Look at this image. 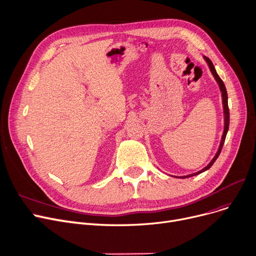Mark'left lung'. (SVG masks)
<instances>
[{"instance_id": "8db88e82", "label": "left lung", "mask_w": 256, "mask_h": 256, "mask_svg": "<svg viewBox=\"0 0 256 256\" xmlns=\"http://www.w3.org/2000/svg\"><path fill=\"white\" fill-rule=\"evenodd\" d=\"M203 58L205 59V62H208V66H210V72H212V76L214 77V79H216V81L218 82V86H220V90H221V92H222V101H223V109H224V131H223V136H222V140H221V142H220V146H218V152L216 153V155H214V157L212 158V160L204 168H202L201 171H199V172H197V173H194V174H190V175H186V176H180V177H178V176H175L176 178H188V177H192V176H196V175H198V174H201V173H203V172H205V171H208V170L214 164V162L216 160V158L218 157V155H220V153H221V151H222V148H223V144H224V142H225V138H226V134H227V132H228V128H229V108H228V96H227V90H226V88H225V84H224V82L222 81V79L218 77V75L216 74V68H214V64H212V60L208 58V57H206V56H203Z\"/></svg>"}]
</instances>
